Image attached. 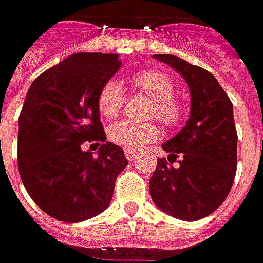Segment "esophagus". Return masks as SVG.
Returning a JSON list of instances; mask_svg holds the SVG:
<instances>
[{
  "label": "esophagus",
  "instance_id": "1",
  "mask_svg": "<svg viewBox=\"0 0 263 263\" xmlns=\"http://www.w3.org/2000/svg\"><path fill=\"white\" fill-rule=\"evenodd\" d=\"M125 157H126V160L129 162H132L135 160V157H137V153L135 151H131V149H125Z\"/></svg>",
  "mask_w": 263,
  "mask_h": 263
}]
</instances>
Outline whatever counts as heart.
<instances>
[{
	"mask_svg": "<svg viewBox=\"0 0 263 263\" xmlns=\"http://www.w3.org/2000/svg\"><path fill=\"white\" fill-rule=\"evenodd\" d=\"M131 86L135 92L151 99L148 117L155 118L167 128H176L185 118L184 103L174 96V82L168 74L158 70H144L131 78ZM98 109L106 119L117 118L125 105V92L117 80L105 82L96 98ZM160 129L155 122L134 124L119 122L109 128V139L125 149H139L158 138Z\"/></svg>",
	"mask_w": 263,
	"mask_h": 263,
	"instance_id": "b5f03b06",
	"label": "heart"
}]
</instances>
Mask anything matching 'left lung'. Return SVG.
I'll list each match as a JSON object with an SVG mask.
<instances>
[{
  "label": "left lung",
  "instance_id": "obj_1",
  "mask_svg": "<svg viewBox=\"0 0 263 263\" xmlns=\"http://www.w3.org/2000/svg\"><path fill=\"white\" fill-rule=\"evenodd\" d=\"M155 59L176 69L192 93L190 119L162 149L149 180L151 199L162 212L185 221L213 213L235 181L237 132L233 105L213 74L173 54ZM179 158L178 166H171Z\"/></svg>",
  "mask_w": 263,
  "mask_h": 263
}]
</instances>
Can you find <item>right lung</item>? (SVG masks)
<instances>
[{
	"label": "right lung",
	"instance_id": "right-lung-1",
	"mask_svg": "<svg viewBox=\"0 0 263 263\" xmlns=\"http://www.w3.org/2000/svg\"><path fill=\"white\" fill-rule=\"evenodd\" d=\"M122 62L118 54L76 53L42 73L18 118V170L34 203L57 220L78 223L109 206L124 149L105 142L98 92ZM100 154L82 152L83 142Z\"/></svg>",
	"mask_w": 263,
	"mask_h": 263
}]
</instances>
